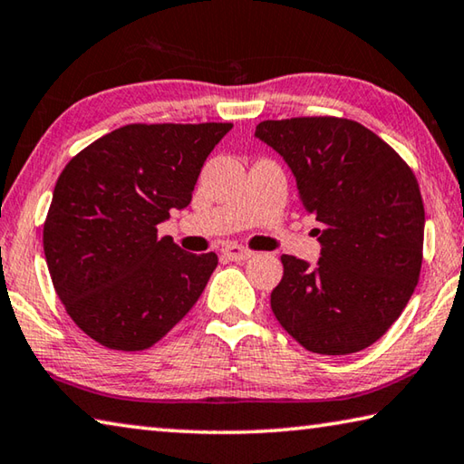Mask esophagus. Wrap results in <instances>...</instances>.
Segmentation results:
<instances>
[{
  "label": "esophagus",
  "instance_id": "34e87169",
  "mask_svg": "<svg viewBox=\"0 0 464 464\" xmlns=\"http://www.w3.org/2000/svg\"><path fill=\"white\" fill-rule=\"evenodd\" d=\"M223 256L229 257L231 262H243V260H249V257L254 256V251L247 247H241L237 243H229V246L223 247Z\"/></svg>",
  "mask_w": 464,
  "mask_h": 464
}]
</instances>
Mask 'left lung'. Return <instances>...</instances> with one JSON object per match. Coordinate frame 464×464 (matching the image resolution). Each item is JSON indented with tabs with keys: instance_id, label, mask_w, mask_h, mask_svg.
Returning <instances> with one entry per match:
<instances>
[{
	"instance_id": "left-lung-1",
	"label": "left lung",
	"mask_w": 464,
	"mask_h": 464,
	"mask_svg": "<svg viewBox=\"0 0 464 464\" xmlns=\"http://www.w3.org/2000/svg\"><path fill=\"white\" fill-rule=\"evenodd\" d=\"M256 137L285 160L303 208L324 227L317 264L280 257L274 317L315 354L368 348L418 285L426 225L418 179L381 137L348 119L264 121Z\"/></svg>"
}]
</instances>
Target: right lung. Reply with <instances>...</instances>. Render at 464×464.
<instances>
[{"label":"right lung","mask_w":464,"mask_h":464,"mask_svg":"<svg viewBox=\"0 0 464 464\" xmlns=\"http://www.w3.org/2000/svg\"><path fill=\"white\" fill-rule=\"evenodd\" d=\"M229 122L127 124L61 171L43 243L54 290L92 340L139 352L160 342L198 301L217 254L157 237L182 210Z\"/></svg>","instance_id":"obj_1"}]
</instances>
